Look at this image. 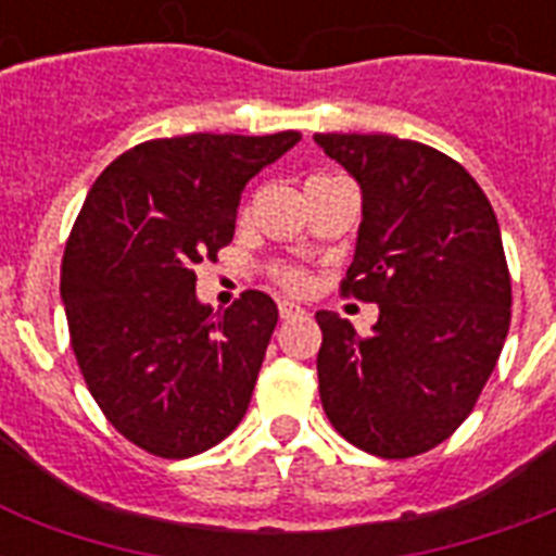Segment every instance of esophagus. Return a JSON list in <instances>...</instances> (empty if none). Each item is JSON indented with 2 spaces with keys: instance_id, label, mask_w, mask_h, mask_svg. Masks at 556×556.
Masks as SVG:
<instances>
[{
  "instance_id": "34e87169",
  "label": "esophagus",
  "mask_w": 556,
  "mask_h": 556,
  "mask_svg": "<svg viewBox=\"0 0 556 556\" xmlns=\"http://www.w3.org/2000/svg\"><path fill=\"white\" fill-rule=\"evenodd\" d=\"M303 308H300V305H294V303H288V300H282V303H279V317H282V320H294V317H303Z\"/></svg>"
}]
</instances>
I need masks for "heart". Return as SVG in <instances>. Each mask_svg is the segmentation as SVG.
<instances>
[{
	"label": "heart",
	"instance_id": "1",
	"mask_svg": "<svg viewBox=\"0 0 556 556\" xmlns=\"http://www.w3.org/2000/svg\"><path fill=\"white\" fill-rule=\"evenodd\" d=\"M277 282L288 291H303L308 286V274L303 268H294V265H282V268H277Z\"/></svg>",
	"mask_w": 556,
	"mask_h": 556
}]
</instances>
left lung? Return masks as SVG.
<instances>
[{
	"label": "left lung",
	"instance_id": "obj_1",
	"mask_svg": "<svg viewBox=\"0 0 556 556\" xmlns=\"http://www.w3.org/2000/svg\"><path fill=\"white\" fill-rule=\"evenodd\" d=\"M364 192L343 296L378 303L361 338L317 312L331 427L380 458L427 453L473 413L510 326V274L491 201L458 161L395 135H314Z\"/></svg>",
	"mask_w": 556,
	"mask_h": 556
}]
</instances>
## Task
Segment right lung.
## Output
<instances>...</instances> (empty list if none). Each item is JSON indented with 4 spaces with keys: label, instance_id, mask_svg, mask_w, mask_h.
I'll list each match as a JSON object with an SVG mask.
<instances>
[{
    "label": "right lung",
    "instance_id": "right-lung-1",
    "mask_svg": "<svg viewBox=\"0 0 556 556\" xmlns=\"http://www.w3.org/2000/svg\"><path fill=\"white\" fill-rule=\"evenodd\" d=\"M300 132L181 135L117 155L65 242L60 294L91 397L161 458L204 453L248 413L277 303L244 291L225 314L195 296V265L236 230L244 185Z\"/></svg>",
    "mask_w": 556,
    "mask_h": 556
}]
</instances>
